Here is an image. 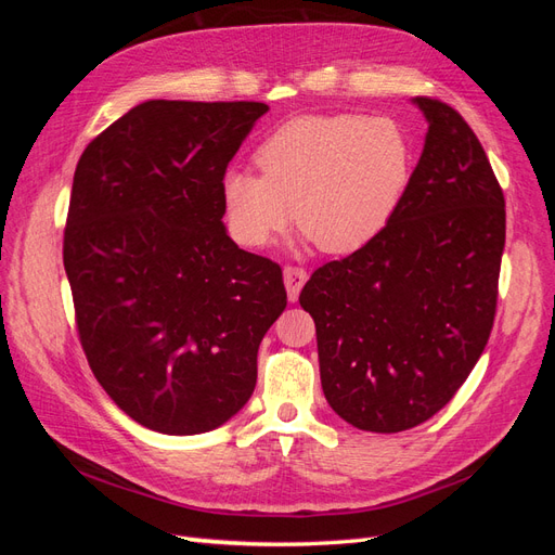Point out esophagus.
I'll return each mask as SVG.
<instances>
[{
  "mask_svg": "<svg viewBox=\"0 0 555 555\" xmlns=\"http://www.w3.org/2000/svg\"><path fill=\"white\" fill-rule=\"evenodd\" d=\"M282 278H284V287H287V296L294 304V300L300 294V289H304V284L308 282V271H306V268H300V266H287V268H284Z\"/></svg>",
  "mask_w": 555,
  "mask_h": 555,
  "instance_id": "esophagus-1",
  "label": "esophagus"
}]
</instances>
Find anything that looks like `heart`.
Instances as JSON below:
<instances>
[{
	"label": "heart",
	"mask_w": 555,
	"mask_h": 555,
	"mask_svg": "<svg viewBox=\"0 0 555 555\" xmlns=\"http://www.w3.org/2000/svg\"><path fill=\"white\" fill-rule=\"evenodd\" d=\"M257 162L263 177L229 169L222 178L227 227L245 247H266L296 215L319 249L351 255L391 222L412 178L408 133L359 113L294 117L261 143Z\"/></svg>",
	"instance_id": "1"
}]
</instances>
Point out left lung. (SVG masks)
I'll use <instances>...</instances> for the list:
<instances>
[{
  "mask_svg": "<svg viewBox=\"0 0 555 555\" xmlns=\"http://www.w3.org/2000/svg\"><path fill=\"white\" fill-rule=\"evenodd\" d=\"M428 131L391 222L300 292L333 412L371 433L424 424L489 343L505 249V196L479 139L438 99L414 96Z\"/></svg>",
  "mask_w": 555,
  "mask_h": 555,
  "instance_id": "8db88e82",
  "label": "left lung"
}]
</instances>
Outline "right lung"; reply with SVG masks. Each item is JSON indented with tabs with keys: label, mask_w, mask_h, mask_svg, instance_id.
I'll use <instances>...</instances> for the list:
<instances>
[{
	"label": "right lung",
	"mask_w": 555,
	"mask_h": 555,
	"mask_svg": "<svg viewBox=\"0 0 555 555\" xmlns=\"http://www.w3.org/2000/svg\"><path fill=\"white\" fill-rule=\"evenodd\" d=\"M259 102L150 99L80 155L64 229L80 345L133 422L220 428L257 384V351L287 308L280 266L229 238L222 178Z\"/></svg>",
	"instance_id": "add662e5"
}]
</instances>
